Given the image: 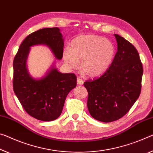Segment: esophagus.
I'll use <instances>...</instances> for the list:
<instances>
[{"label":"esophagus","instance_id":"1","mask_svg":"<svg viewBox=\"0 0 153 153\" xmlns=\"http://www.w3.org/2000/svg\"><path fill=\"white\" fill-rule=\"evenodd\" d=\"M84 80L83 79H82V78H80V77H77V83L78 84H84Z\"/></svg>","mask_w":153,"mask_h":153}]
</instances>
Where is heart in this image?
Listing matches in <instances>:
<instances>
[{
    "instance_id": "1",
    "label": "heart",
    "mask_w": 153,
    "mask_h": 153,
    "mask_svg": "<svg viewBox=\"0 0 153 153\" xmlns=\"http://www.w3.org/2000/svg\"><path fill=\"white\" fill-rule=\"evenodd\" d=\"M114 45L98 35H81L72 40L70 49H65L63 58L69 67L76 68L82 60L81 70L90 77L103 74L110 66L115 55Z\"/></svg>"
}]
</instances>
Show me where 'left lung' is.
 Listing matches in <instances>:
<instances>
[{
	"label": "left lung",
	"mask_w": 153,
	"mask_h": 153,
	"mask_svg": "<svg viewBox=\"0 0 153 153\" xmlns=\"http://www.w3.org/2000/svg\"><path fill=\"white\" fill-rule=\"evenodd\" d=\"M118 51L100 77L84 83L88 91L87 107L92 117L104 123L124 116L139 97L143 67L134 46L115 34Z\"/></svg>",
	"instance_id": "1"
}]
</instances>
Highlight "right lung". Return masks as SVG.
Returning a JSON list of instances; mask_svg holds the SVG:
<instances>
[{"label":"right lung","instance_id":"1","mask_svg":"<svg viewBox=\"0 0 153 153\" xmlns=\"http://www.w3.org/2000/svg\"><path fill=\"white\" fill-rule=\"evenodd\" d=\"M48 45L56 59L63 55L64 42L60 29L45 28L30 34L21 43L13 60V87L26 112L42 121L56 120L61 114L68 93L76 86L74 74H62L53 68L40 79H33L26 69L30 47Z\"/></svg>","mask_w":153,"mask_h":153}]
</instances>
